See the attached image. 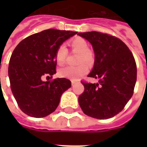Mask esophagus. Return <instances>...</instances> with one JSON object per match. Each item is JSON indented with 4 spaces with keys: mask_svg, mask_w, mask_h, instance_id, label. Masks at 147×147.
Here are the masks:
<instances>
[{
    "mask_svg": "<svg viewBox=\"0 0 147 147\" xmlns=\"http://www.w3.org/2000/svg\"><path fill=\"white\" fill-rule=\"evenodd\" d=\"M71 85H74V84H76V83H79L78 80H71Z\"/></svg>",
    "mask_w": 147,
    "mask_h": 147,
    "instance_id": "obj_1",
    "label": "esophagus"
}]
</instances>
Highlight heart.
Returning <instances> with one entry per match:
<instances>
[{
    "label": "heart",
    "mask_w": 147,
    "mask_h": 147,
    "mask_svg": "<svg viewBox=\"0 0 147 147\" xmlns=\"http://www.w3.org/2000/svg\"><path fill=\"white\" fill-rule=\"evenodd\" d=\"M71 51L78 53L77 66H67L59 71L60 76L71 80H77L89 71L88 64H92L94 61V56L88 48V44L85 39L76 37L68 42ZM67 57V49L64 45L58 46L55 52V61L58 65H63Z\"/></svg>",
    "instance_id": "heart-1"
}]
</instances>
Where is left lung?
Here are the masks:
<instances>
[{"label": "left lung", "mask_w": 147, "mask_h": 147, "mask_svg": "<svg viewBox=\"0 0 147 147\" xmlns=\"http://www.w3.org/2000/svg\"><path fill=\"white\" fill-rule=\"evenodd\" d=\"M88 40L95 53L94 66L88 77L98 83L81 81L84 86L79 104L84 113L105 120L123 110L132 97L137 67L132 53L120 38L108 34L90 31L78 34Z\"/></svg>", "instance_id": "8db88e82"}]
</instances>
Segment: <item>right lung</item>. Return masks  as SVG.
I'll use <instances>...</instances> for the list:
<instances>
[{
  "label": "right lung",
  "instance_id": "add662e5",
  "mask_svg": "<svg viewBox=\"0 0 147 147\" xmlns=\"http://www.w3.org/2000/svg\"><path fill=\"white\" fill-rule=\"evenodd\" d=\"M76 31L49 29L22 40L9 61L8 76L11 92L21 110L41 118L56 110L62 94L71 86L65 78H53L57 71L55 52L59 45L76 34Z\"/></svg>",
  "mask_w": 147,
  "mask_h": 147
}]
</instances>
